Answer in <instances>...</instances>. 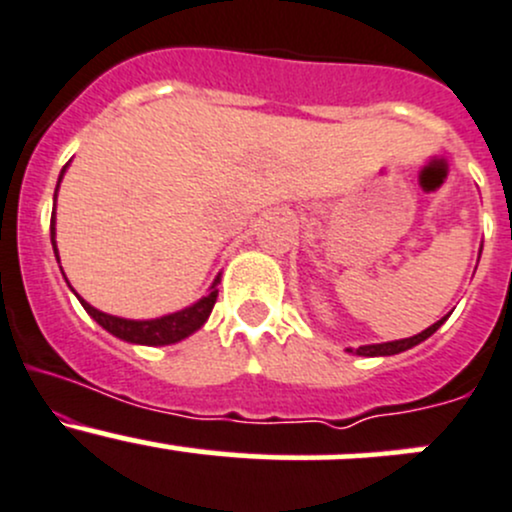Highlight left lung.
<instances>
[{"instance_id":"obj_1","label":"left lung","mask_w":512,"mask_h":512,"mask_svg":"<svg viewBox=\"0 0 512 512\" xmlns=\"http://www.w3.org/2000/svg\"><path fill=\"white\" fill-rule=\"evenodd\" d=\"M446 321V316L441 321H437V324H432L429 328H424L422 333H417V336H410V338H400V341H387V343H373V346H360V348H355V351H351V348H348V353H355V355H368V358H375V355H395V353H402V351H407V348H412V346H417V343H422V341H427L429 336H432L434 331H437V328L444 324Z\"/></svg>"}]
</instances>
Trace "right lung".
I'll use <instances>...</instances> for the list:
<instances>
[{"label":"right lung","mask_w":512,"mask_h":512,"mask_svg":"<svg viewBox=\"0 0 512 512\" xmlns=\"http://www.w3.org/2000/svg\"><path fill=\"white\" fill-rule=\"evenodd\" d=\"M66 166H63V171H66ZM63 171H61V176H58V184H61V179H63ZM51 242H53V252H56V257H58L56 213H53V218H51ZM218 284H220V277H215L211 292H208L203 299H198L196 304L186 306V309L176 311V314H166V316H161V319H149V321H132V319H120V316H110V314H105V311H98L95 306H90L88 301L80 299L78 294H75V297H78L80 304H83V309L88 311V314L93 316V319L98 321L105 331H110L112 336L122 338V341H127V343H139V346H169V343H176V341H181V338L191 336L193 331H198V328L206 324L208 316H211V311L215 306V299H218V289H215Z\"/></svg>","instance_id":"add662e5"}]
</instances>
